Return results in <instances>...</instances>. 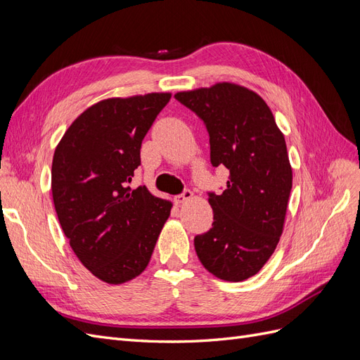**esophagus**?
Masks as SVG:
<instances>
[{"label":"esophagus","instance_id":"obj_1","mask_svg":"<svg viewBox=\"0 0 360 360\" xmlns=\"http://www.w3.org/2000/svg\"><path fill=\"white\" fill-rule=\"evenodd\" d=\"M193 197V193L191 191H184L181 195H177V197H174V202H176L177 205H181L186 201H189L191 198Z\"/></svg>","mask_w":360,"mask_h":360}]
</instances>
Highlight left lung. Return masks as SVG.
<instances>
[{
	"label": "left lung",
	"mask_w": 360,
	"mask_h": 360,
	"mask_svg": "<svg viewBox=\"0 0 360 360\" xmlns=\"http://www.w3.org/2000/svg\"><path fill=\"white\" fill-rule=\"evenodd\" d=\"M176 99L205 123L213 167L230 169L226 189L209 193L213 226L193 238L201 264L222 281L257 275L284 231L292 171L285 138L263 97L217 82Z\"/></svg>",
	"instance_id": "8db88e82"
}]
</instances>
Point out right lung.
<instances>
[{"instance_id":"add662e5","label":"right lung","mask_w":360,"mask_h":360,"mask_svg":"<svg viewBox=\"0 0 360 360\" xmlns=\"http://www.w3.org/2000/svg\"><path fill=\"white\" fill-rule=\"evenodd\" d=\"M171 93L110 97L64 132L52 159L51 189L75 255L106 284L143 274L172 202L146 186L130 189L141 143Z\"/></svg>"}]
</instances>
